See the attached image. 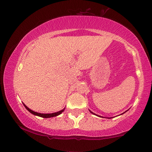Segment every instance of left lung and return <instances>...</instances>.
Returning a JSON list of instances; mask_svg holds the SVG:
<instances>
[{"instance_id": "1", "label": "left lung", "mask_w": 152, "mask_h": 152, "mask_svg": "<svg viewBox=\"0 0 152 152\" xmlns=\"http://www.w3.org/2000/svg\"><path fill=\"white\" fill-rule=\"evenodd\" d=\"M90 111H91V110H90ZM91 113H92V114H94V113H92V112H91Z\"/></svg>"}]
</instances>
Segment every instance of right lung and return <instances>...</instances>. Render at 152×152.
<instances>
[{"label": "right lung", "mask_w": 152, "mask_h": 152, "mask_svg": "<svg viewBox=\"0 0 152 152\" xmlns=\"http://www.w3.org/2000/svg\"><path fill=\"white\" fill-rule=\"evenodd\" d=\"M23 105L25 106V107L26 108L27 110H29V111L32 113L33 115H37V116H39L41 117H43V118H50V117H56V116H58V115H60L61 113H62L64 109H65V108H64V109L60 110V111H58L57 113H50V114H43V113H37V112H34L33 110H31L30 109H29L26 105H25V104H23Z\"/></svg>", "instance_id": "right-lung-1"}]
</instances>
